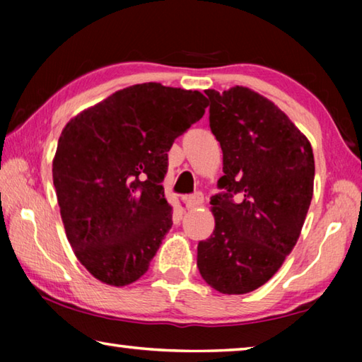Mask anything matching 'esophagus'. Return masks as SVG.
<instances>
[{"label": "esophagus", "instance_id": "34e87169", "mask_svg": "<svg viewBox=\"0 0 362 362\" xmlns=\"http://www.w3.org/2000/svg\"><path fill=\"white\" fill-rule=\"evenodd\" d=\"M203 203H204V196H203V193L196 192V193H193L192 196H188L187 207H188V209H196V207L203 206Z\"/></svg>", "mask_w": 362, "mask_h": 362}]
</instances>
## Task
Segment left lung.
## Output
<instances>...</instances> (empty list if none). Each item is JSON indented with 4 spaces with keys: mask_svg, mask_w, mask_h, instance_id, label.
<instances>
[{
    "mask_svg": "<svg viewBox=\"0 0 362 362\" xmlns=\"http://www.w3.org/2000/svg\"><path fill=\"white\" fill-rule=\"evenodd\" d=\"M204 93L223 153V193L211 198L216 228L198 244V268L216 291L240 296L272 279L296 246L313 198L315 158L267 97L243 86Z\"/></svg>",
    "mask_w": 362,
    "mask_h": 362,
    "instance_id": "obj_1",
    "label": "left lung"
}]
</instances>
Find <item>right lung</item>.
<instances>
[{"mask_svg": "<svg viewBox=\"0 0 362 362\" xmlns=\"http://www.w3.org/2000/svg\"><path fill=\"white\" fill-rule=\"evenodd\" d=\"M206 107L198 90L144 83L66 122L54 187L66 240L100 283L122 287L148 269L173 226L163 188L168 151Z\"/></svg>", "mask_w": 362, "mask_h": 362, "instance_id": "1", "label": "right lung"}]
</instances>
